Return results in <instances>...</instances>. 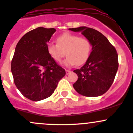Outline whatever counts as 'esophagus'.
<instances>
[{"label":"esophagus","mask_w":133,"mask_h":133,"mask_svg":"<svg viewBox=\"0 0 133 133\" xmlns=\"http://www.w3.org/2000/svg\"><path fill=\"white\" fill-rule=\"evenodd\" d=\"M70 72H71V71L69 70H66V74H69Z\"/></svg>","instance_id":"obj_1"}]
</instances>
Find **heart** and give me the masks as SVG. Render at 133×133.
<instances>
[{
    "instance_id": "b5f03b06",
    "label": "heart",
    "mask_w": 133,
    "mask_h": 133,
    "mask_svg": "<svg viewBox=\"0 0 133 133\" xmlns=\"http://www.w3.org/2000/svg\"><path fill=\"white\" fill-rule=\"evenodd\" d=\"M91 43L85 37L71 33H65L57 38V43H50L47 45V51L50 57L57 63H60L65 56L63 62L66 66H71L76 63L81 65L87 61L90 51Z\"/></svg>"
}]
</instances>
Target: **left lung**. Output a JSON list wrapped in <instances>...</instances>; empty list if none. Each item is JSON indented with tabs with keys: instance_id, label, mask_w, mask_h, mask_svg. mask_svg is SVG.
Segmentation results:
<instances>
[{
	"instance_id": "obj_1",
	"label": "left lung",
	"mask_w": 133,
	"mask_h": 133,
	"mask_svg": "<svg viewBox=\"0 0 133 133\" xmlns=\"http://www.w3.org/2000/svg\"><path fill=\"white\" fill-rule=\"evenodd\" d=\"M68 30L81 32L92 46V51L85 65L80 69L74 70L78 76L74 88L77 93L87 97L105 94L112 84L118 68L115 48L106 37L93 28L81 26Z\"/></svg>"
}]
</instances>
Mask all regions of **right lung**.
Here are the masks:
<instances>
[{
  "label": "right lung",
  "mask_w": 133,
  "mask_h": 133,
  "mask_svg": "<svg viewBox=\"0 0 133 133\" xmlns=\"http://www.w3.org/2000/svg\"><path fill=\"white\" fill-rule=\"evenodd\" d=\"M54 28L39 27L26 33L18 42L11 64L14 83L21 93L38 102L50 96L66 74L47 51Z\"/></svg>",
  "instance_id": "obj_1"
}]
</instances>
